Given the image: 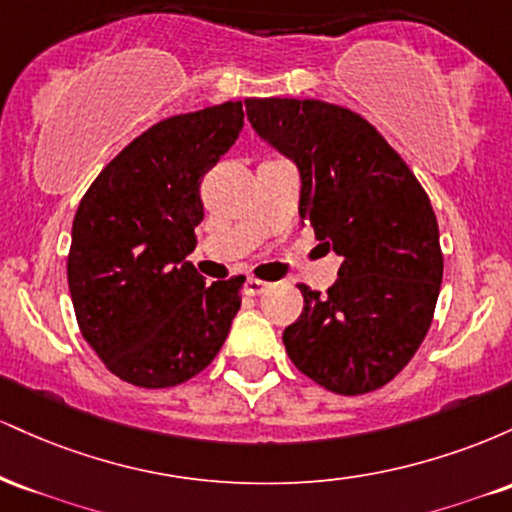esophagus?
Returning a JSON list of instances; mask_svg holds the SVG:
<instances>
[{"label": "esophagus", "mask_w": 512, "mask_h": 512, "mask_svg": "<svg viewBox=\"0 0 512 512\" xmlns=\"http://www.w3.org/2000/svg\"><path fill=\"white\" fill-rule=\"evenodd\" d=\"M267 289H269L267 281H260V279H248L243 284L245 296H260V293H264Z\"/></svg>", "instance_id": "esophagus-1"}]
</instances>
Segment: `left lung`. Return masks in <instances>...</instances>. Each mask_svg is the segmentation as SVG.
Here are the masks:
<instances>
[{"label": "left lung", "mask_w": 512, "mask_h": 512, "mask_svg": "<svg viewBox=\"0 0 512 512\" xmlns=\"http://www.w3.org/2000/svg\"><path fill=\"white\" fill-rule=\"evenodd\" d=\"M257 137L301 175V226L342 257L327 296L298 286L284 330L301 373L339 395L378 390L411 361L443 281L438 221L407 163L361 115L322 101L248 98Z\"/></svg>", "instance_id": "1"}]
</instances>
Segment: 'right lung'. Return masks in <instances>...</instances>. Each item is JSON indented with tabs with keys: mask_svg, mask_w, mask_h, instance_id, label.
Returning a JSON list of instances; mask_svg holds the SVG:
<instances>
[{
	"mask_svg": "<svg viewBox=\"0 0 512 512\" xmlns=\"http://www.w3.org/2000/svg\"><path fill=\"white\" fill-rule=\"evenodd\" d=\"M240 129V101L168 117L125 146L76 209L67 260L76 322L125 383H185L231 332L245 276L207 286L187 255L204 219V173Z\"/></svg>",
	"mask_w": 512,
	"mask_h": 512,
	"instance_id": "obj_1",
	"label": "right lung"
}]
</instances>
